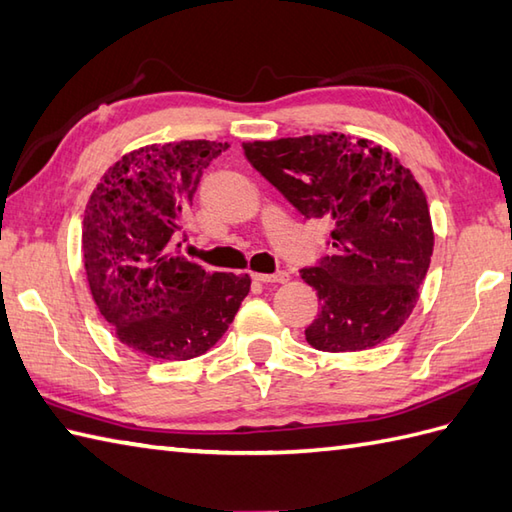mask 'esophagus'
Returning a JSON list of instances; mask_svg holds the SVG:
<instances>
[{
  "instance_id": "esophagus-1",
  "label": "esophagus",
  "mask_w": 512,
  "mask_h": 512,
  "mask_svg": "<svg viewBox=\"0 0 512 512\" xmlns=\"http://www.w3.org/2000/svg\"><path fill=\"white\" fill-rule=\"evenodd\" d=\"M252 278L258 282H286L289 280V273L286 271H276V273H252Z\"/></svg>"
}]
</instances>
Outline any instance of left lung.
Wrapping results in <instances>:
<instances>
[{
	"label": "left lung",
	"mask_w": 512,
	"mask_h": 512,
	"mask_svg": "<svg viewBox=\"0 0 512 512\" xmlns=\"http://www.w3.org/2000/svg\"><path fill=\"white\" fill-rule=\"evenodd\" d=\"M252 167L306 219L332 226V254L302 269L321 310L306 341L360 352L404 326L434 247L426 193L384 147L347 134L243 143Z\"/></svg>",
	"instance_id": "left-lung-1"
}]
</instances>
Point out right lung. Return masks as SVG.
Here are the masks:
<instances>
[{"label":"right lung","mask_w":512,"mask_h":512,"mask_svg":"<svg viewBox=\"0 0 512 512\" xmlns=\"http://www.w3.org/2000/svg\"><path fill=\"white\" fill-rule=\"evenodd\" d=\"M228 147L178 141L134 149L91 193L82 223L86 280L99 313L134 352L202 356L249 293L247 273H208L171 247L204 169Z\"/></svg>","instance_id":"right-lung-1"}]
</instances>
